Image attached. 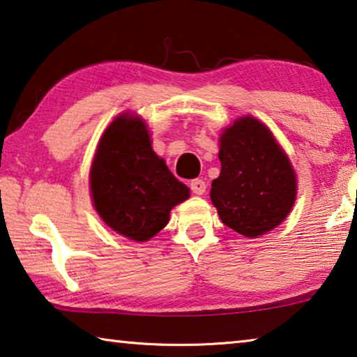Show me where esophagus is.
<instances>
[{
	"mask_svg": "<svg viewBox=\"0 0 357 357\" xmlns=\"http://www.w3.org/2000/svg\"><path fill=\"white\" fill-rule=\"evenodd\" d=\"M190 188L192 192H195V195H204V192L207 191V183H205L202 178H195V180H191Z\"/></svg>",
	"mask_w": 357,
	"mask_h": 357,
	"instance_id": "34e87169",
	"label": "esophagus"
}]
</instances>
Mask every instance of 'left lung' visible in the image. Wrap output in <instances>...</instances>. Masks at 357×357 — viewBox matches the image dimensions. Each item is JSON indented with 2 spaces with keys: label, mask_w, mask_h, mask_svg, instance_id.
I'll use <instances>...</instances> for the list:
<instances>
[{
  "label": "left lung",
  "mask_w": 357,
  "mask_h": 357,
  "mask_svg": "<svg viewBox=\"0 0 357 357\" xmlns=\"http://www.w3.org/2000/svg\"><path fill=\"white\" fill-rule=\"evenodd\" d=\"M220 161L210 197L227 227L255 238L285 220L295 204L296 177L264 123L245 117L224 131Z\"/></svg>",
  "instance_id": "obj_1"
}]
</instances>
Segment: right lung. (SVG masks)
<instances>
[{"label": "right lung", "instance_id": "1", "mask_svg": "<svg viewBox=\"0 0 357 357\" xmlns=\"http://www.w3.org/2000/svg\"><path fill=\"white\" fill-rule=\"evenodd\" d=\"M93 205L117 234L135 241L152 238L169 221L174 205L190 196L150 146L137 117L121 116L100 139L91 167Z\"/></svg>", "mask_w": 357, "mask_h": 357}]
</instances>
